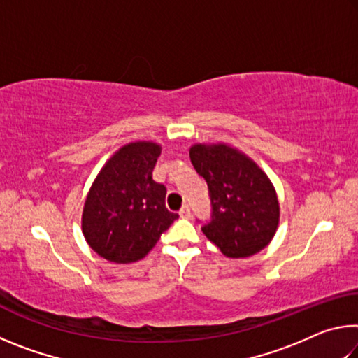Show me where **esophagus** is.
I'll return each mask as SVG.
<instances>
[{"instance_id":"1","label":"esophagus","mask_w":358,"mask_h":358,"mask_svg":"<svg viewBox=\"0 0 358 358\" xmlns=\"http://www.w3.org/2000/svg\"><path fill=\"white\" fill-rule=\"evenodd\" d=\"M180 216H181V217H189V216H191V208H189V205H187V203H185V205H183V208L180 210Z\"/></svg>"}]
</instances>
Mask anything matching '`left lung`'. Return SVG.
Here are the masks:
<instances>
[{
    "label": "left lung",
    "mask_w": 358,
    "mask_h": 358,
    "mask_svg": "<svg viewBox=\"0 0 358 358\" xmlns=\"http://www.w3.org/2000/svg\"><path fill=\"white\" fill-rule=\"evenodd\" d=\"M189 157L208 186L210 220L202 232L227 257H248L270 243L280 203L266 175L227 145H194Z\"/></svg>",
    "instance_id": "left-lung-1"
}]
</instances>
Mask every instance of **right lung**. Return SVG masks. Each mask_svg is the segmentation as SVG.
<instances>
[{"instance_id": "add662e5", "label": "right lung", "mask_w": 358, "mask_h": 358, "mask_svg": "<svg viewBox=\"0 0 358 358\" xmlns=\"http://www.w3.org/2000/svg\"><path fill=\"white\" fill-rule=\"evenodd\" d=\"M159 155L156 143H129L94 180L85 201L82 229L101 257L117 264L141 260L178 217L166 208V186L151 178Z\"/></svg>"}]
</instances>
